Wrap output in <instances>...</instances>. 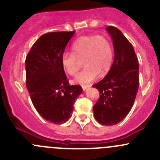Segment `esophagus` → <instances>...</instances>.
Returning <instances> with one entry per match:
<instances>
[{"mask_svg":"<svg viewBox=\"0 0 160 160\" xmlns=\"http://www.w3.org/2000/svg\"><path fill=\"white\" fill-rule=\"evenodd\" d=\"M90 88V85H82V88H83V91H85L87 89Z\"/></svg>","mask_w":160,"mask_h":160,"instance_id":"obj_1","label":"esophagus"}]
</instances>
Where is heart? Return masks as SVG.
Instances as JSON below:
<instances>
[{
	"label": "heart",
	"mask_w": 160,
	"mask_h": 160,
	"mask_svg": "<svg viewBox=\"0 0 160 160\" xmlns=\"http://www.w3.org/2000/svg\"><path fill=\"white\" fill-rule=\"evenodd\" d=\"M72 51L62 54V68L70 76H75L79 69V59H83L85 67L74 80L80 84H88L99 74L104 75L111 69L114 52L108 38L101 35H86L77 38L72 45Z\"/></svg>",
	"instance_id": "b5f03b06"
}]
</instances>
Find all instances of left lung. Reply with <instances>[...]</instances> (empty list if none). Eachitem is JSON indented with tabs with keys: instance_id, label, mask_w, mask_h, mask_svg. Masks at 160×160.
<instances>
[{
	"instance_id": "1",
	"label": "left lung",
	"mask_w": 160,
	"mask_h": 160,
	"mask_svg": "<svg viewBox=\"0 0 160 160\" xmlns=\"http://www.w3.org/2000/svg\"><path fill=\"white\" fill-rule=\"evenodd\" d=\"M111 35L114 59L108 73L93 85L100 98L93 108L95 119L103 125H116L129 113L139 86L138 61L133 46L120 30L106 28Z\"/></svg>"
}]
</instances>
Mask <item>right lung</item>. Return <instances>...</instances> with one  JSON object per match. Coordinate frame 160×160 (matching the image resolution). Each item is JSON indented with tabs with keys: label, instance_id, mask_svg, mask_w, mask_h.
Returning a JSON list of instances; mask_svg holds the SVG:
<instances>
[{
	"label": "right lung",
	"instance_id": "1",
	"mask_svg": "<svg viewBox=\"0 0 160 160\" xmlns=\"http://www.w3.org/2000/svg\"><path fill=\"white\" fill-rule=\"evenodd\" d=\"M72 32H49L31 48L25 60L26 87L34 107L48 122L59 125L71 118L73 104L83 89L69 85L60 58Z\"/></svg>",
	"mask_w": 160,
	"mask_h": 160
}]
</instances>
